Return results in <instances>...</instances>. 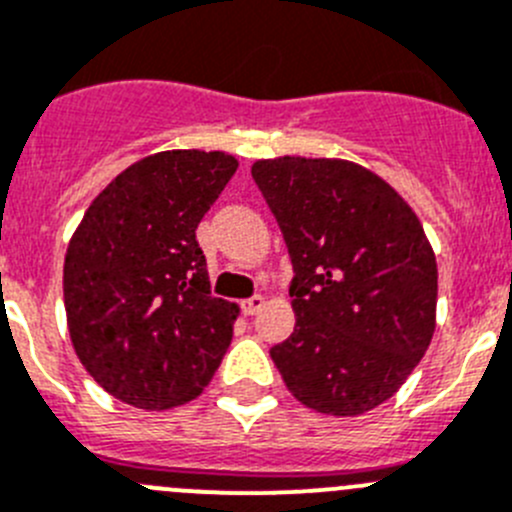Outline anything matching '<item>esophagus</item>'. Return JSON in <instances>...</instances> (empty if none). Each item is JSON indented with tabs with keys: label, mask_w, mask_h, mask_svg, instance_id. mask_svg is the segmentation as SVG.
Masks as SVG:
<instances>
[{
	"label": "esophagus",
	"mask_w": 512,
	"mask_h": 512,
	"mask_svg": "<svg viewBox=\"0 0 512 512\" xmlns=\"http://www.w3.org/2000/svg\"><path fill=\"white\" fill-rule=\"evenodd\" d=\"M262 305H265V298H262V295H252V298L242 300V313L255 315V313H260Z\"/></svg>",
	"instance_id": "34e87169"
}]
</instances>
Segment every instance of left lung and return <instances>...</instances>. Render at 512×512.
I'll return each mask as SVG.
<instances>
[{
  "mask_svg": "<svg viewBox=\"0 0 512 512\" xmlns=\"http://www.w3.org/2000/svg\"><path fill=\"white\" fill-rule=\"evenodd\" d=\"M293 262L295 331L270 348L305 407L356 417L396 394L434 333L437 262L417 214L364 166L257 161Z\"/></svg>",
  "mask_w": 512,
  "mask_h": 512,
  "instance_id": "1",
  "label": "left lung"
}]
</instances>
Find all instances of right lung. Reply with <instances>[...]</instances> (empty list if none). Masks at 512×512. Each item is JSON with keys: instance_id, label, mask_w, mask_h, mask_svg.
Here are the masks:
<instances>
[{"instance_id": "right-lung-1", "label": "right lung", "mask_w": 512, "mask_h": 512, "mask_svg": "<svg viewBox=\"0 0 512 512\" xmlns=\"http://www.w3.org/2000/svg\"><path fill=\"white\" fill-rule=\"evenodd\" d=\"M237 159L161 151L100 191L65 255L70 338L88 374L138 409L204 391L232 341L237 305L212 298L197 227Z\"/></svg>"}]
</instances>
